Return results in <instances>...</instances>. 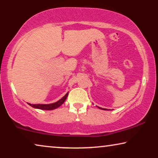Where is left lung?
Wrapping results in <instances>:
<instances>
[{"label": "left lung", "mask_w": 158, "mask_h": 158, "mask_svg": "<svg viewBox=\"0 0 158 158\" xmlns=\"http://www.w3.org/2000/svg\"><path fill=\"white\" fill-rule=\"evenodd\" d=\"M99 109H103V110H106V109H102V108H100V107H98Z\"/></svg>", "instance_id": "1"}]
</instances>
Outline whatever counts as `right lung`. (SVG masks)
<instances>
[{"instance_id":"obj_1","label":"right lung","mask_w":158,"mask_h":158,"mask_svg":"<svg viewBox=\"0 0 158 158\" xmlns=\"http://www.w3.org/2000/svg\"><path fill=\"white\" fill-rule=\"evenodd\" d=\"M68 96V93L65 94V96H63V98H62L60 100L58 101L57 102L51 103V104H31V103H29V104L33 108H35V109H39L42 110H53L60 106L64 102V101L66 100Z\"/></svg>"}]
</instances>
